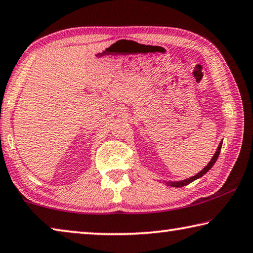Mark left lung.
Returning a JSON list of instances; mask_svg holds the SVG:
<instances>
[{"label": "left lung", "mask_w": 253, "mask_h": 253, "mask_svg": "<svg viewBox=\"0 0 253 253\" xmlns=\"http://www.w3.org/2000/svg\"><path fill=\"white\" fill-rule=\"evenodd\" d=\"M221 148H222V143L220 144V146H218V148H217V150H216V152H215V155L213 156V158H212V160L210 161L209 163V165L206 166V167L203 169V170L201 171V172H198L196 176H194V177H190V178H188V179H186V180H183V181H177V183H170V185L171 186H173V187H183V186H186V185H188L189 183H192V181H194L195 179H197V178H200V177H202L203 175H205L206 172H208L211 168L213 167V165L216 163V160H217V158H218V155H220V151H221Z\"/></svg>", "instance_id": "obj_1"}]
</instances>
